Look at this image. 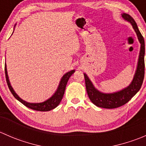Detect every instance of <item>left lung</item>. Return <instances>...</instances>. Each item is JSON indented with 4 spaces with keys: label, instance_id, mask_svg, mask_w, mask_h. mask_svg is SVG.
Masks as SVG:
<instances>
[{
    "label": "left lung",
    "instance_id": "8db88e82",
    "mask_svg": "<svg viewBox=\"0 0 146 146\" xmlns=\"http://www.w3.org/2000/svg\"><path fill=\"white\" fill-rule=\"evenodd\" d=\"M121 15L125 20L129 22L131 24L132 27L136 32L138 40L141 43V50H140L139 57H138V66H137L136 73H135L134 77H133L131 83L127 88H124L119 92H114V93L107 94L100 92L94 87L93 84L90 81L88 76L84 73L85 87H86V90L90 100L95 105L102 107V108L114 109L127 103L141 89L144 79L145 42H144L143 36L140 32L136 22L131 16L126 13H123Z\"/></svg>",
    "mask_w": 146,
    "mask_h": 146
}]
</instances>
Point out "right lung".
Wrapping results in <instances>:
<instances>
[{
  "instance_id": "1",
  "label": "right lung",
  "mask_w": 146,
  "mask_h": 146,
  "mask_svg": "<svg viewBox=\"0 0 146 146\" xmlns=\"http://www.w3.org/2000/svg\"><path fill=\"white\" fill-rule=\"evenodd\" d=\"M75 72V70H72L68 72L66 74L64 75V76L61 78V81H60L59 85H58V88H57L56 91L55 93L49 98L47 100H46L43 102L41 103H29L23 100H22L17 94L15 93V92L14 91V90L12 88L11 85H10L9 79H8V72H7V68H6V64H5V78H6L7 84H8V86L9 88L10 92L13 94V96L16 98L18 101H20L22 104H24L25 106L28 107L29 109H32V110H36V111H50V110H53V109L56 108L57 106L59 104V103L61 102V100H62L63 96L64 95L65 90H66V84H67L68 80L69 78L72 76L73 73Z\"/></svg>"
}]
</instances>
